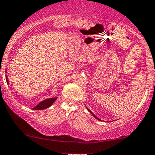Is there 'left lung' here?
<instances>
[{"label": "left lung", "mask_w": 155, "mask_h": 155, "mask_svg": "<svg viewBox=\"0 0 155 155\" xmlns=\"http://www.w3.org/2000/svg\"><path fill=\"white\" fill-rule=\"evenodd\" d=\"M87 110H88V111H89V112H90V113L91 114H92V115H93V116H94V117H95V118H96V119H97V120H99V121H100V119H99V118H98V117H96V116H95V115H94V113H92V111H91V110H89V109H88V108H87Z\"/></svg>", "instance_id": "1"}]
</instances>
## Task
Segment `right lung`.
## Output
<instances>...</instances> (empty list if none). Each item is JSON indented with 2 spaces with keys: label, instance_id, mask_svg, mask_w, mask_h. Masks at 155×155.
I'll list each match as a JSON object with an SVG mask.
<instances>
[{
  "label": "right lung",
  "instance_id": "1",
  "mask_svg": "<svg viewBox=\"0 0 155 155\" xmlns=\"http://www.w3.org/2000/svg\"><path fill=\"white\" fill-rule=\"evenodd\" d=\"M6 80L7 84H9V80H8L7 76H6ZM56 99L57 98H50L45 99V100H43L32 109H33V110H43V109L48 108V107L51 106V105L54 103V102L56 100Z\"/></svg>",
  "mask_w": 155,
  "mask_h": 155
}]
</instances>
